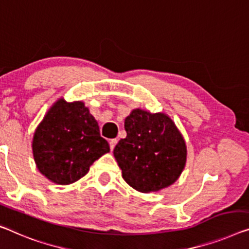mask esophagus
Segmentation results:
<instances>
[{"label": "esophagus", "instance_id": "obj_1", "mask_svg": "<svg viewBox=\"0 0 249 249\" xmlns=\"http://www.w3.org/2000/svg\"><path fill=\"white\" fill-rule=\"evenodd\" d=\"M117 142H118V140L117 139H111L110 140V149H111V151L113 150L114 149V147H116V144H117Z\"/></svg>", "mask_w": 249, "mask_h": 249}]
</instances>
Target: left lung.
Returning <instances> with one entry per match:
<instances>
[{"mask_svg": "<svg viewBox=\"0 0 249 249\" xmlns=\"http://www.w3.org/2000/svg\"><path fill=\"white\" fill-rule=\"evenodd\" d=\"M124 129L127 137L117 143L113 156L130 187L149 194L178 180L186 166L187 146L168 114L133 109Z\"/></svg>", "mask_w": 249, "mask_h": 249, "instance_id": "left-lung-1", "label": "left lung"}]
</instances>
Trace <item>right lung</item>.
I'll use <instances>...</instances> for the list:
<instances>
[{
	"instance_id": "obj_1",
	"label": "right lung",
	"mask_w": 249,
	"mask_h": 249,
	"mask_svg": "<svg viewBox=\"0 0 249 249\" xmlns=\"http://www.w3.org/2000/svg\"><path fill=\"white\" fill-rule=\"evenodd\" d=\"M32 151L44 177L56 185H70L86 176L110 147L85 102L60 98L34 131Z\"/></svg>"
}]
</instances>
